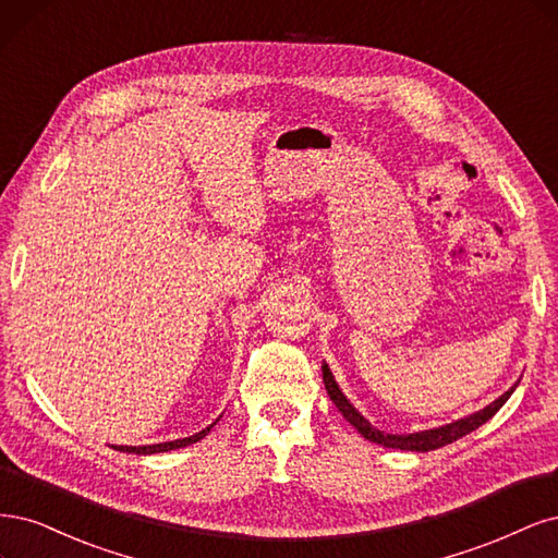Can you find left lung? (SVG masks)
<instances>
[{
	"label": "left lung",
	"instance_id": "8db88e82",
	"mask_svg": "<svg viewBox=\"0 0 558 558\" xmlns=\"http://www.w3.org/2000/svg\"><path fill=\"white\" fill-rule=\"evenodd\" d=\"M322 377H325V387H327V393L331 397V401L336 403V408L340 410V415H343L359 434H362L366 440L371 442H377L383 447H393V449H408V452H430V449H438V447H445L449 442H454L459 438H463L465 434H471V430H475L477 426H482L487 420H492L496 412L502 408V403H506L510 399V393L514 391V387L510 391L502 393L500 399H496L494 403H489L484 410L475 412V415L471 417H463L459 422H452L447 426H440V428H430V430H420V434H408V436H391V434H383V430H377L375 426H371V422H366L359 412L350 405V401L343 397V391L338 389L333 375L329 371V366L325 364L322 366Z\"/></svg>",
	"mask_w": 558,
	"mask_h": 558
}]
</instances>
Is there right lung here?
Instances as JSON below:
<instances>
[{
	"mask_svg": "<svg viewBox=\"0 0 558 558\" xmlns=\"http://www.w3.org/2000/svg\"><path fill=\"white\" fill-rule=\"evenodd\" d=\"M215 424V422H213ZM210 426H206L204 430H199V434H194L190 438H181V440H171V442H159V445H143V447H122V445H116L113 449H118V452H128V454H157V452H171V449H178V447H185V445H192L196 440H202L206 434H210Z\"/></svg>",
	"mask_w": 558,
	"mask_h": 558,
	"instance_id": "obj_1",
	"label": "right lung"
}]
</instances>
